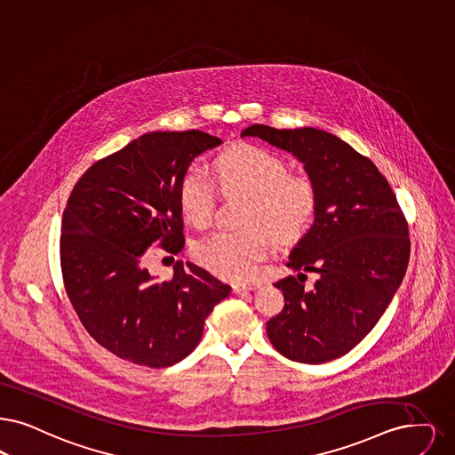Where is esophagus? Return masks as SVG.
I'll return each instance as SVG.
<instances>
[{"mask_svg": "<svg viewBox=\"0 0 455 455\" xmlns=\"http://www.w3.org/2000/svg\"><path fill=\"white\" fill-rule=\"evenodd\" d=\"M260 284L259 283H243V284H234V292H245V291H254V290H257Z\"/></svg>", "mask_w": 455, "mask_h": 455, "instance_id": "34e87169", "label": "esophagus"}]
</instances>
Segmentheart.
<instances>
[{
	"label": "heart",
	"mask_w": 455,
	"mask_h": 455,
	"mask_svg": "<svg viewBox=\"0 0 455 455\" xmlns=\"http://www.w3.org/2000/svg\"><path fill=\"white\" fill-rule=\"evenodd\" d=\"M217 178L227 191L249 196L243 232H217L195 243L193 255L210 273L228 281H245L267 257L274 235L296 240L308 230L316 212L313 182L290 176V165L273 152L255 146H238L217 159ZM215 193L200 167H189L180 184L184 219L203 227L212 220ZM272 229L269 231L268 228Z\"/></svg>",
	"instance_id": "heart-1"
}]
</instances>
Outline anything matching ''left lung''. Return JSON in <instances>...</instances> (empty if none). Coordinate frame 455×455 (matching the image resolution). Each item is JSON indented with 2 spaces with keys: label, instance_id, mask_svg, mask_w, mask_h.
Wrapping results in <instances>:
<instances>
[{
  "label": "left lung",
  "instance_id": "8db88e82",
  "mask_svg": "<svg viewBox=\"0 0 455 455\" xmlns=\"http://www.w3.org/2000/svg\"><path fill=\"white\" fill-rule=\"evenodd\" d=\"M242 137L292 154L318 198L313 225L288 257L298 274L274 284L284 308L267 322V337L296 363L342 357L379 322L406 273L410 238L396 196L374 164L325 130L252 125ZM305 272L319 274L311 289Z\"/></svg>",
  "mask_w": 455,
  "mask_h": 455
}]
</instances>
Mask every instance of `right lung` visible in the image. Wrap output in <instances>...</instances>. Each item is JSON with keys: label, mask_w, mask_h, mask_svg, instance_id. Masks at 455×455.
<instances>
[{"label": "right lung", "mask_w": 455, "mask_h": 455, "mask_svg": "<svg viewBox=\"0 0 455 455\" xmlns=\"http://www.w3.org/2000/svg\"><path fill=\"white\" fill-rule=\"evenodd\" d=\"M219 137L150 132L92 164L62 215L66 291L92 339L128 363L167 367L198 346L206 316L232 288L178 260L169 281L146 267L147 249L184 247L180 184Z\"/></svg>", "instance_id": "right-lung-1"}]
</instances>
